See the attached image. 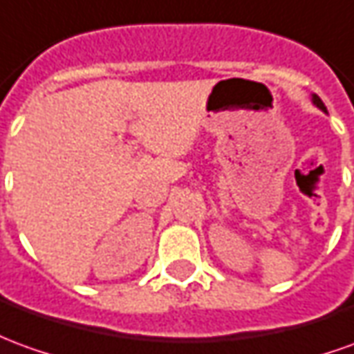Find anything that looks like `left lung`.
<instances>
[{
	"label": "left lung",
	"mask_w": 354,
	"mask_h": 354,
	"mask_svg": "<svg viewBox=\"0 0 354 354\" xmlns=\"http://www.w3.org/2000/svg\"><path fill=\"white\" fill-rule=\"evenodd\" d=\"M313 105H316V107L320 109V111H324V113H326V105H324L322 100H320V97H318L316 93H313Z\"/></svg>",
	"instance_id": "obj_1"
}]
</instances>
